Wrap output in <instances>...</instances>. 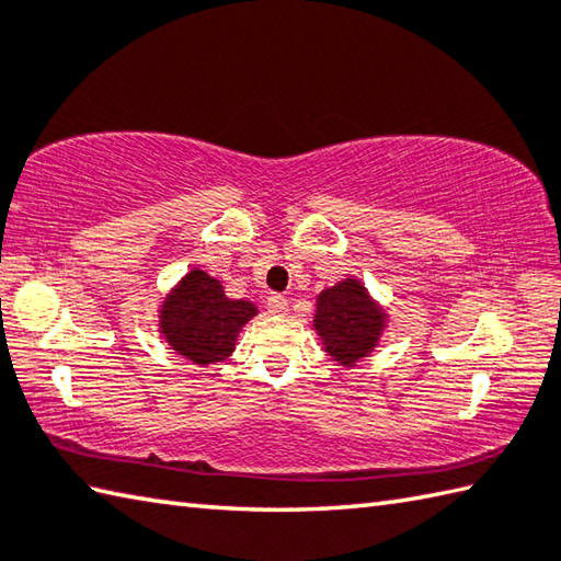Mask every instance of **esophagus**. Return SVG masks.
Returning <instances> with one entry per match:
<instances>
[{
    "label": "esophagus",
    "mask_w": 561,
    "mask_h": 561,
    "mask_svg": "<svg viewBox=\"0 0 561 561\" xmlns=\"http://www.w3.org/2000/svg\"><path fill=\"white\" fill-rule=\"evenodd\" d=\"M287 309H289L287 297H282V294H272V297H267V311L270 313L282 316V313H287Z\"/></svg>",
    "instance_id": "obj_1"
}]
</instances>
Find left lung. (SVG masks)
<instances>
[{
  "instance_id": "left-lung-1",
  "label": "left lung",
  "mask_w": 561,
  "mask_h": 561,
  "mask_svg": "<svg viewBox=\"0 0 561 561\" xmlns=\"http://www.w3.org/2000/svg\"><path fill=\"white\" fill-rule=\"evenodd\" d=\"M385 319V311L358 279H343L319 294L313 329L319 331L325 353L351 368L378 345Z\"/></svg>"
}]
</instances>
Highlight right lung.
<instances>
[{"label": "right lung", "instance_id": "1", "mask_svg": "<svg viewBox=\"0 0 561 561\" xmlns=\"http://www.w3.org/2000/svg\"><path fill=\"white\" fill-rule=\"evenodd\" d=\"M254 313L252 301L228 299L218 279L193 267L161 304L159 329L183 358L208 365L228 358L240 329Z\"/></svg>", "mask_w": 561, "mask_h": 561}]
</instances>
